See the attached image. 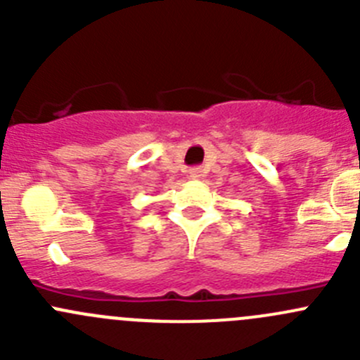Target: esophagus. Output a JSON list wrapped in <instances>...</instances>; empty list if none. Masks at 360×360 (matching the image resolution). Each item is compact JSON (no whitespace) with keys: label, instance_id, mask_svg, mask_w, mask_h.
<instances>
[{"label":"esophagus","instance_id":"34e87169","mask_svg":"<svg viewBox=\"0 0 360 360\" xmlns=\"http://www.w3.org/2000/svg\"><path fill=\"white\" fill-rule=\"evenodd\" d=\"M200 172H202L200 167H191V169H190V177L197 179V177H200Z\"/></svg>","mask_w":360,"mask_h":360}]
</instances>
